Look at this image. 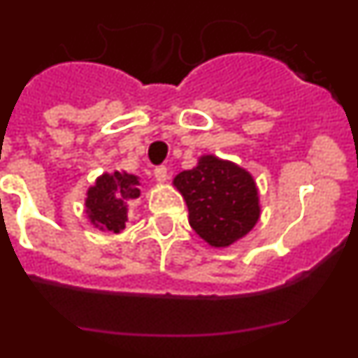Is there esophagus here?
<instances>
[{
	"label": "esophagus",
	"mask_w": 358,
	"mask_h": 358,
	"mask_svg": "<svg viewBox=\"0 0 358 358\" xmlns=\"http://www.w3.org/2000/svg\"><path fill=\"white\" fill-rule=\"evenodd\" d=\"M154 176H156L157 182H166V181H169L170 172H169V169H166V166H157V169L154 170Z\"/></svg>",
	"instance_id": "obj_1"
}]
</instances>
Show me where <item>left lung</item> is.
<instances>
[{
  "label": "left lung",
  "mask_w": 358,
  "mask_h": 358,
  "mask_svg": "<svg viewBox=\"0 0 358 358\" xmlns=\"http://www.w3.org/2000/svg\"><path fill=\"white\" fill-rule=\"evenodd\" d=\"M173 186L186 201L189 226L211 248L235 243L260 218L255 179L231 161L201 156L195 169L177 173Z\"/></svg>",
  "instance_id": "1"
}]
</instances>
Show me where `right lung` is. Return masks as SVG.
<instances>
[{"label": "right lung", "instance_id": "obj_1", "mask_svg": "<svg viewBox=\"0 0 358 358\" xmlns=\"http://www.w3.org/2000/svg\"><path fill=\"white\" fill-rule=\"evenodd\" d=\"M140 179L127 172L102 173L87 189L85 213L94 227L120 233L127 222L129 202L140 197Z\"/></svg>", "mask_w": 358, "mask_h": 358}]
</instances>
